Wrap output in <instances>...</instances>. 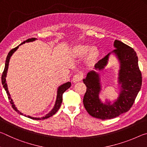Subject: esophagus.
<instances>
[{
  "label": "esophagus",
  "mask_w": 147,
  "mask_h": 147,
  "mask_svg": "<svg viewBox=\"0 0 147 147\" xmlns=\"http://www.w3.org/2000/svg\"><path fill=\"white\" fill-rule=\"evenodd\" d=\"M83 78V74L82 73H78L74 74L73 78V83H76L78 82L81 81Z\"/></svg>",
  "instance_id": "1"
}]
</instances>
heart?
Wrapping results in <instances>:
<instances>
[{"mask_svg":"<svg viewBox=\"0 0 147 147\" xmlns=\"http://www.w3.org/2000/svg\"><path fill=\"white\" fill-rule=\"evenodd\" d=\"M89 50V47L80 45L76 47L75 49V52L78 55L82 56L88 53ZM97 56H98L97 50L94 48H92L91 49H90V51H89V53L88 54V59L89 61H93L94 59L97 57Z\"/></svg>","mask_w":147,"mask_h":147,"instance_id":"heart-1","label":"heart"}]
</instances>
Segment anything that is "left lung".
<instances>
[{"instance_id":"8db88e82","label":"left lung","mask_w":147,"mask_h":147,"mask_svg":"<svg viewBox=\"0 0 147 147\" xmlns=\"http://www.w3.org/2000/svg\"><path fill=\"white\" fill-rule=\"evenodd\" d=\"M113 45L116 49L111 53L115 54L120 62L119 83L121 84V91L117 100L111 104L110 102H102L98 96L101 90L100 78L95 71L89 72L83 80L87 87L83 99L84 106L89 115L102 120L115 118L128 111L132 106L142 85V76L135 51L119 40H115ZM110 54L95 64V69L101 70L104 68Z\"/></svg>"}]
</instances>
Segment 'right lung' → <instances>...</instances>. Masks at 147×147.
Masks as SVG:
<instances>
[{
    "mask_svg": "<svg viewBox=\"0 0 147 147\" xmlns=\"http://www.w3.org/2000/svg\"><path fill=\"white\" fill-rule=\"evenodd\" d=\"M36 39V38H31V39H28L27 40L24 41L23 43H21V44L18 45L17 47H16V48H14L13 49H11L10 51L9 52V53L8 54V56H7V58L6 59V63H5V67L4 69V71L3 73H2V85H3V87L5 90L6 91V93L8 94V98L9 100V102L11 104V106L13 109H14L15 111H17V113L21 114V115H23V113L21 112H20V111L18 110V109H17V108L15 106V104L13 103V101L10 97V94L9 93V91H8V86H7V84H6V74H7V71H8V65H9V59H10L11 56L12 54L14 53L15 51H17V49L19 48V47L21 45L23 44V43H25L26 42H30V41H34ZM71 86V83L70 82H68L67 83H65L63 84V85L60 86L58 88V91H57V97H56V102H55V105H54L53 109H52L51 111V112H49L48 114H47V115L41 118H35V117H32L30 116H28V117L30 119H35V120H41V119H45L47 118H49L50 117L53 116V115H54L57 111H58V109H59V107L61 106V104L62 102V96H63V94L65 91L67 89H68L69 88H70Z\"/></svg>",
    "mask_w": 147,
    "mask_h": 147,
    "instance_id": "add662e5",
    "label": "right lung"
}]
</instances>
